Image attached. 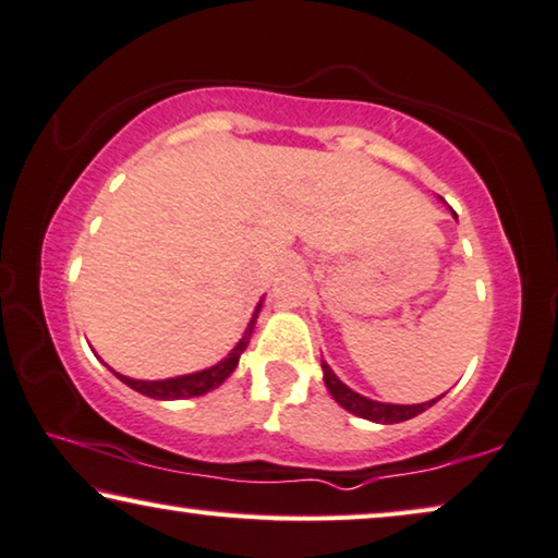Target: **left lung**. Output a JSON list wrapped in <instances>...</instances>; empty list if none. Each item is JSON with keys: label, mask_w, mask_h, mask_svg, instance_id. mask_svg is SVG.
<instances>
[{"label": "left lung", "mask_w": 558, "mask_h": 558, "mask_svg": "<svg viewBox=\"0 0 558 558\" xmlns=\"http://www.w3.org/2000/svg\"><path fill=\"white\" fill-rule=\"evenodd\" d=\"M454 215V211H452ZM458 219V215H454ZM324 366V381L328 391H331V397L339 402L343 410L356 414V417H364V420H372V422H379V425H397V422H404V420H412L422 414L425 410H429L437 399H429V402H422V404H384V402H374V399L368 397H361L356 395L354 389H349L347 384H343L339 376L331 372V366L320 364Z\"/></svg>", "instance_id": "left-lung-1"}]
</instances>
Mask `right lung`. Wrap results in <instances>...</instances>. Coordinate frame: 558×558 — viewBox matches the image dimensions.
<instances>
[{"label":"right lung","instance_id":"1","mask_svg":"<svg viewBox=\"0 0 558 558\" xmlns=\"http://www.w3.org/2000/svg\"><path fill=\"white\" fill-rule=\"evenodd\" d=\"M260 305L263 301L257 303V308L253 313V320H250L247 331L242 339L238 341V347H234L230 354H227L219 364L209 366V368H202V372H194V374H184V376H174V379H161V381H141V379H131V376H123V374H116L123 384H129L131 389H136L138 395L144 397H151V399H190V397H202L207 395V391L217 389L219 384H222L227 376L234 372V366H238V361L242 356V351L247 349L250 343V336H253V328H255V318L257 313H260Z\"/></svg>","mask_w":558,"mask_h":558}]
</instances>
